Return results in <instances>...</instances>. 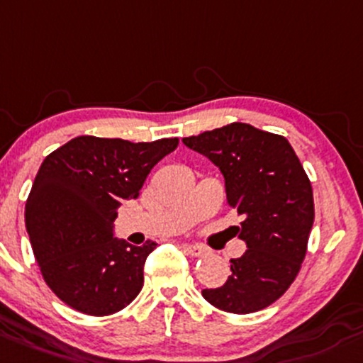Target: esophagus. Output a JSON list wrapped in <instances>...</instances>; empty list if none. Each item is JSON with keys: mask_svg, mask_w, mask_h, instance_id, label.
Here are the masks:
<instances>
[{"mask_svg": "<svg viewBox=\"0 0 363 363\" xmlns=\"http://www.w3.org/2000/svg\"><path fill=\"white\" fill-rule=\"evenodd\" d=\"M182 249L191 257H201V255L207 254V249H203L201 245H189V243H186V245H182Z\"/></svg>", "mask_w": 363, "mask_h": 363, "instance_id": "1", "label": "esophagus"}]
</instances>
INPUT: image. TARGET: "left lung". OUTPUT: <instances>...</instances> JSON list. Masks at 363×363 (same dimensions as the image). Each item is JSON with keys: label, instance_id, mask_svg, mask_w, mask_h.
Listing matches in <instances>:
<instances>
[{"label": "left lung", "instance_id": "obj_1", "mask_svg": "<svg viewBox=\"0 0 363 363\" xmlns=\"http://www.w3.org/2000/svg\"><path fill=\"white\" fill-rule=\"evenodd\" d=\"M182 143L219 167L228 203L245 217L238 235L247 243L245 254L231 259L224 285L203 289L201 296L236 315L264 310L291 287L306 255L315 219L310 179L285 137L249 123Z\"/></svg>", "mask_w": 363, "mask_h": 363}]
</instances>
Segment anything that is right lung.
<instances>
[{
    "label": "right lung",
    "mask_w": 363,
    "mask_h": 363,
    "mask_svg": "<svg viewBox=\"0 0 363 363\" xmlns=\"http://www.w3.org/2000/svg\"><path fill=\"white\" fill-rule=\"evenodd\" d=\"M177 144V137L130 143L79 135L43 160L26 201V230L45 281L72 310L113 315L140 292L156 242L135 247L116 238L114 219Z\"/></svg>",
    "instance_id": "right-lung-1"
}]
</instances>
